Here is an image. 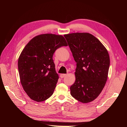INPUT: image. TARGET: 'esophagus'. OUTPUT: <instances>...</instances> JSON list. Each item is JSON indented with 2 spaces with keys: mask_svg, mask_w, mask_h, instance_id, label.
Segmentation results:
<instances>
[{
  "mask_svg": "<svg viewBox=\"0 0 127 127\" xmlns=\"http://www.w3.org/2000/svg\"><path fill=\"white\" fill-rule=\"evenodd\" d=\"M66 74H61L60 75V77L61 78H64V77H66Z\"/></svg>",
  "mask_w": 127,
  "mask_h": 127,
  "instance_id": "esophagus-1",
  "label": "esophagus"
}]
</instances>
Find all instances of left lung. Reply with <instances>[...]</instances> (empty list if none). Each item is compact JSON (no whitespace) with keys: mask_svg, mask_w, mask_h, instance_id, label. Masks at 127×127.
Here are the masks:
<instances>
[{"mask_svg":"<svg viewBox=\"0 0 127 127\" xmlns=\"http://www.w3.org/2000/svg\"><path fill=\"white\" fill-rule=\"evenodd\" d=\"M77 63L76 80L70 94L77 100L87 103L100 94L108 77L110 57L96 37L88 33L64 34Z\"/></svg>","mask_w":127,"mask_h":127,"instance_id":"obj_1","label":"left lung"}]
</instances>
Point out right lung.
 Listing matches in <instances>:
<instances>
[{
	"label": "right lung",
	"mask_w": 127,
	"mask_h": 127,
	"mask_svg": "<svg viewBox=\"0 0 127 127\" xmlns=\"http://www.w3.org/2000/svg\"><path fill=\"white\" fill-rule=\"evenodd\" d=\"M67 45L63 35L42 34L34 37L22 50L18 60L19 75L32 100L44 101L53 94L59 76L52 57L58 48Z\"/></svg>",
	"instance_id": "add662e5"
}]
</instances>
